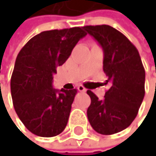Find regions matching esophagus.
Returning <instances> with one entry per match:
<instances>
[{
  "label": "esophagus",
  "mask_w": 156,
  "mask_h": 156,
  "mask_svg": "<svg viewBox=\"0 0 156 156\" xmlns=\"http://www.w3.org/2000/svg\"><path fill=\"white\" fill-rule=\"evenodd\" d=\"M77 89H78V91L79 92H81V93H85L87 90H86V88H85L84 86H82V85H79V86L77 87Z\"/></svg>",
  "instance_id": "1"
}]
</instances>
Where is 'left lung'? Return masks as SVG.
<instances>
[{
    "label": "left lung",
    "instance_id": "8db88e82",
    "mask_svg": "<svg viewBox=\"0 0 156 156\" xmlns=\"http://www.w3.org/2000/svg\"><path fill=\"white\" fill-rule=\"evenodd\" d=\"M104 51V72L109 89L104 100L92 91L88 107L89 122L96 132L112 135L129 127L145 97L146 72L141 56L129 39L109 25L84 26Z\"/></svg>",
    "mask_w": 156,
    "mask_h": 156
}]
</instances>
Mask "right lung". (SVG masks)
<instances>
[{
  "label": "right lung",
  "instance_id": "1",
  "mask_svg": "<svg viewBox=\"0 0 156 156\" xmlns=\"http://www.w3.org/2000/svg\"><path fill=\"white\" fill-rule=\"evenodd\" d=\"M86 35L83 27L44 31L19 51L10 80L11 97L19 119L37 136H58L66 127L77 90H55L52 79Z\"/></svg>",
  "mask_w": 156,
  "mask_h": 156
}]
</instances>
